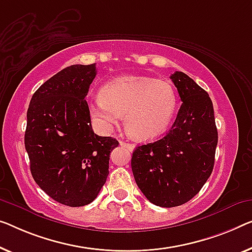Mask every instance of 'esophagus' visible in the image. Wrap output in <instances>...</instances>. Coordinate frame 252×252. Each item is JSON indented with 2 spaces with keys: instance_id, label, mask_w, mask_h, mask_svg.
I'll return each instance as SVG.
<instances>
[{
  "instance_id": "obj_1",
  "label": "esophagus",
  "mask_w": 252,
  "mask_h": 252,
  "mask_svg": "<svg viewBox=\"0 0 252 252\" xmlns=\"http://www.w3.org/2000/svg\"><path fill=\"white\" fill-rule=\"evenodd\" d=\"M120 145L123 146V147H126L127 150H130V152H132L134 149V145L133 144H130V142H125V141H120Z\"/></svg>"
}]
</instances>
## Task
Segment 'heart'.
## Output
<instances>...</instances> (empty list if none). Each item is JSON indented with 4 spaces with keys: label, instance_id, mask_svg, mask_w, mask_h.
I'll return each instance as SVG.
<instances>
[{
    "label": "heart",
    "instance_id": "1",
    "mask_svg": "<svg viewBox=\"0 0 252 252\" xmlns=\"http://www.w3.org/2000/svg\"><path fill=\"white\" fill-rule=\"evenodd\" d=\"M100 97L90 103L100 129L111 131L126 114V127L137 140H150L167 129L178 97L170 82L147 76H122L105 84Z\"/></svg>",
    "mask_w": 252,
    "mask_h": 252
}]
</instances>
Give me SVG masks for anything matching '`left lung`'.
<instances>
[{"instance_id":"1","label":"left lung","mask_w":252,"mask_h":252,"mask_svg":"<svg viewBox=\"0 0 252 252\" xmlns=\"http://www.w3.org/2000/svg\"><path fill=\"white\" fill-rule=\"evenodd\" d=\"M182 105L171 130L159 140L138 146L131 167L145 197L159 207L186 204L212 174L219 134L207 92L186 73L171 76Z\"/></svg>"}]
</instances>
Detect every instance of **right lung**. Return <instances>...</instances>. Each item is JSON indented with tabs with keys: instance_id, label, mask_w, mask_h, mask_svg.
<instances>
[{
	"instance_id": "1",
	"label": "right lung",
	"mask_w": 252,
	"mask_h": 252,
	"mask_svg": "<svg viewBox=\"0 0 252 252\" xmlns=\"http://www.w3.org/2000/svg\"><path fill=\"white\" fill-rule=\"evenodd\" d=\"M96 64L70 65L36 90L27 111L25 147L40 189L70 207L88 205L106 182L119 141L94 133L85 97Z\"/></svg>"
}]
</instances>
